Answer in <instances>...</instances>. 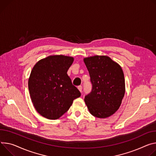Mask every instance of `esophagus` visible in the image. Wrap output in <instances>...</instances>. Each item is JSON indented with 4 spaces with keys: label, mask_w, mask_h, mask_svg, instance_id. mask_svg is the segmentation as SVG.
<instances>
[{
    "label": "esophagus",
    "mask_w": 156,
    "mask_h": 156,
    "mask_svg": "<svg viewBox=\"0 0 156 156\" xmlns=\"http://www.w3.org/2000/svg\"><path fill=\"white\" fill-rule=\"evenodd\" d=\"M82 88H82V86H81V85L78 87V89L79 90V91H80L81 93L82 92Z\"/></svg>",
    "instance_id": "esophagus-1"
}]
</instances>
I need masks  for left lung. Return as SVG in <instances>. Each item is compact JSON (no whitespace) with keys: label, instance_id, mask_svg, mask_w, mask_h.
<instances>
[{"label":"left lung","instance_id":"left-lung-1","mask_svg":"<svg viewBox=\"0 0 156 156\" xmlns=\"http://www.w3.org/2000/svg\"><path fill=\"white\" fill-rule=\"evenodd\" d=\"M92 84L91 91L84 100L91 114L108 118L119 109L125 93V80L121 67L107 56L84 58Z\"/></svg>","mask_w":156,"mask_h":156}]
</instances>
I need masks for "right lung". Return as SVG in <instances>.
Wrapping results in <instances>:
<instances>
[{"label": "right lung", "instance_id": "obj_1", "mask_svg": "<svg viewBox=\"0 0 156 156\" xmlns=\"http://www.w3.org/2000/svg\"><path fill=\"white\" fill-rule=\"evenodd\" d=\"M73 62V58L70 56L53 55L40 60L34 66L28 85L32 102L42 116L58 119L75 99L81 96L67 75Z\"/></svg>", "mask_w": 156, "mask_h": 156}]
</instances>
